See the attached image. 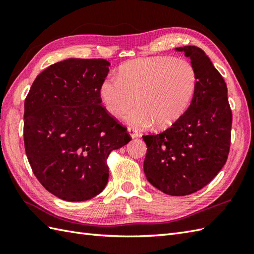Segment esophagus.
I'll use <instances>...</instances> for the list:
<instances>
[{
  "mask_svg": "<svg viewBox=\"0 0 254 254\" xmlns=\"http://www.w3.org/2000/svg\"><path fill=\"white\" fill-rule=\"evenodd\" d=\"M127 133L130 134L132 138H136L139 136L138 132L136 130H134V128H132V127H127Z\"/></svg>",
  "mask_w": 254,
  "mask_h": 254,
  "instance_id": "esophagus-1",
  "label": "esophagus"
}]
</instances>
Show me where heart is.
Returning a JSON list of instances; mask_svg holds the SVG:
<instances>
[{"mask_svg":"<svg viewBox=\"0 0 254 254\" xmlns=\"http://www.w3.org/2000/svg\"><path fill=\"white\" fill-rule=\"evenodd\" d=\"M196 74L185 59L172 57L139 58L124 63L119 76H109L99 86V96L107 111L126 117L136 127L157 128L172 126L188 109L195 93Z\"/></svg>","mask_w":254,"mask_h":254,"instance_id":"1","label":"heart"}]
</instances>
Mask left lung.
<instances>
[{
  "mask_svg": "<svg viewBox=\"0 0 254 254\" xmlns=\"http://www.w3.org/2000/svg\"><path fill=\"white\" fill-rule=\"evenodd\" d=\"M195 69L196 88L190 107L171 127L144 135L147 153L144 172L148 182L174 196L201 190L227 160L231 115L227 86L205 52L195 46L176 48Z\"/></svg>",
  "mask_w": 254,
  "mask_h": 254,
  "instance_id": "8db88e82",
  "label": "left lung"
}]
</instances>
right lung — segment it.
<instances>
[{"label":"right lung","mask_w":254,"mask_h":254,"mask_svg":"<svg viewBox=\"0 0 254 254\" xmlns=\"http://www.w3.org/2000/svg\"><path fill=\"white\" fill-rule=\"evenodd\" d=\"M104 59H67L52 64L32 83L25 100L24 143L36 178L68 202L104 190L112 150L131 141L102 107L99 86L109 72Z\"/></svg>","instance_id":"add662e5"}]
</instances>
